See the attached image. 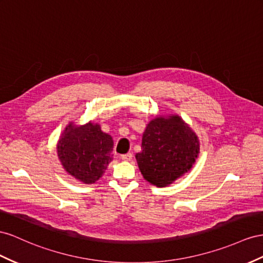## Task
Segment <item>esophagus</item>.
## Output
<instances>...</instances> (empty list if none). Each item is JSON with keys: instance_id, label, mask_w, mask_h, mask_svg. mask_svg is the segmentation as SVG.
<instances>
[{"instance_id": "esophagus-1", "label": "esophagus", "mask_w": 263, "mask_h": 263, "mask_svg": "<svg viewBox=\"0 0 263 263\" xmlns=\"http://www.w3.org/2000/svg\"><path fill=\"white\" fill-rule=\"evenodd\" d=\"M122 159L125 161H130L133 159V154L128 153V154H124L122 155Z\"/></svg>"}]
</instances>
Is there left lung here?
<instances>
[{
  "label": "left lung",
  "mask_w": 263,
  "mask_h": 263,
  "mask_svg": "<svg viewBox=\"0 0 263 263\" xmlns=\"http://www.w3.org/2000/svg\"><path fill=\"white\" fill-rule=\"evenodd\" d=\"M199 154V139L178 115L158 116L143 134L136 160L144 178L166 187L191 169Z\"/></svg>",
  "instance_id": "8db88e82"
}]
</instances>
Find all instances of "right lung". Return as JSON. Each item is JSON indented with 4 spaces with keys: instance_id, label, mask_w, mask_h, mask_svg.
<instances>
[{
    "instance_id": "1",
    "label": "right lung",
    "mask_w": 263,
    "mask_h": 263,
    "mask_svg": "<svg viewBox=\"0 0 263 263\" xmlns=\"http://www.w3.org/2000/svg\"><path fill=\"white\" fill-rule=\"evenodd\" d=\"M112 146L110 135L89 122L82 126L69 123L56 148L64 169L75 179L90 184L101 178L112 160Z\"/></svg>"
}]
</instances>
